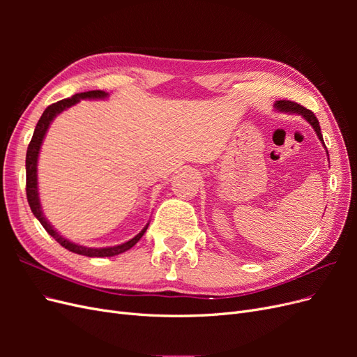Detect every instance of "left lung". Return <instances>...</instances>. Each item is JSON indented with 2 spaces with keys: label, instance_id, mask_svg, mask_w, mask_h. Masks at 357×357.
Segmentation results:
<instances>
[{
  "label": "left lung",
  "instance_id": "obj_1",
  "mask_svg": "<svg viewBox=\"0 0 357 357\" xmlns=\"http://www.w3.org/2000/svg\"><path fill=\"white\" fill-rule=\"evenodd\" d=\"M275 109L280 110V112H284V113H298L301 114L302 117H305L308 123L314 128V131L317 134V137L320 138V142L323 143V137H321V132H320V125H319V121L317 117L314 116V113H312L311 110L305 109V107H302L301 104L298 102H294V101H277L275 102ZM325 144V143H323ZM326 147V146H325Z\"/></svg>",
  "mask_w": 357,
  "mask_h": 357
}]
</instances>
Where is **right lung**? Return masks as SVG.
Returning <instances> with one entry per match:
<instances>
[{"label":"right lung","mask_w":357,"mask_h":357,"mask_svg":"<svg viewBox=\"0 0 357 357\" xmlns=\"http://www.w3.org/2000/svg\"><path fill=\"white\" fill-rule=\"evenodd\" d=\"M104 96H107V93L104 91H89V92L75 93V95L71 96V98H66V100H61L55 104H50L47 109L43 112L40 121L36 126L34 135H32L29 146H28V150H26V198H28V204L31 207V211L34 213V215L40 220V223L43 225V228L47 231V234L52 235L53 238H55L62 247H66L67 250H70L73 253L89 256V257L114 256V255H119V253H123V252L129 250V248L135 245L138 243V240L144 235L147 226L138 235H135L132 240H129V241H126L121 245H114V247L91 248V247H83V245L74 244V243L66 240L62 235H59L55 229L52 228L50 223L46 220L45 215H43L40 199H38V190H37V159H38L43 138H45L46 131H47L50 122L53 121V117H55L56 114H59L61 112H63L66 109H68V107L74 105L75 102H79L80 100H84V98H89V100L91 98H104Z\"/></svg>","instance_id":"right-lung-1"}]
</instances>
